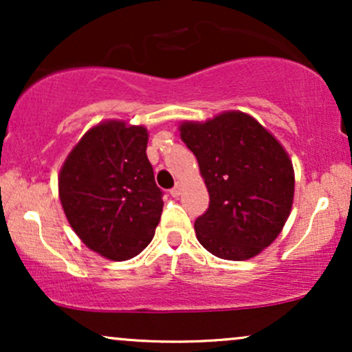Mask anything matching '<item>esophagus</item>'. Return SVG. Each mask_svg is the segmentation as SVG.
<instances>
[{"label": "esophagus", "instance_id": "1", "mask_svg": "<svg viewBox=\"0 0 352 352\" xmlns=\"http://www.w3.org/2000/svg\"><path fill=\"white\" fill-rule=\"evenodd\" d=\"M180 193H182V185L180 184H175V187L170 190V195L172 197H179Z\"/></svg>", "mask_w": 352, "mask_h": 352}]
</instances>
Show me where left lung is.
<instances>
[{"label": "left lung", "mask_w": 352, "mask_h": 352, "mask_svg": "<svg viewBox=\"0 0 352 352\" xmlns=\"http://www.w3.org/2000/svg\"><path fill=\"white\" fill-rule=\"evenodd\" d=\"M179 129L210 195L207 212L195 220L197 240L223 260L256 256L280 235L292 212L294 172L288 153L240 111Z\"/></svg>", "instance_id": "1"}]
</instances>
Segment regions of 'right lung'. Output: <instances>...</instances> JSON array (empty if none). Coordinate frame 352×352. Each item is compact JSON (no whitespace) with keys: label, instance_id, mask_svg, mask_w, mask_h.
I'll list each match as a JSON object with an SVG mask.
<instances>
[{"label":"right lung","instance_id":"1","mask_svg":"<svg viewBox=\"0 0 352 352\" xmlns=\"http://www.w3.org/2000/svg\"><path fill=\"white\" fill-rule=\"evenodd\" d=\"M147 129L107 120L89 129L59 173L67 221L92 252L131 260L152 241L162 215V190L147 159Z\"/></svg>","mask_w":352,"mask_h":352}]
</instances>
